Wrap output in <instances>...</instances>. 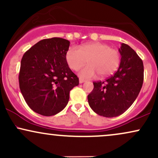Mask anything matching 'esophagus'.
Masks as SVG:
<instances>
[{
  "instance_id": "obj_1",
  "label": "esophagus",
  "mask_w": 158,
  "mask_h": 158,
  "mask_svg": "<svg viewBox=\"0 0 158 158\" xmlns=\"http://www.w3.org/2000/svg\"><path fill=\"white\" fill-rule=\"evenodd\" d=\"M85 79H81V78H80V79H79V83H80V84H82V83L85 82Z\"/></svg>"
}]
</instances>
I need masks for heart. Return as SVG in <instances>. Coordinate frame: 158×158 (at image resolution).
<instances>
[{"instance_id": "obj_1", "label": "heart", "mask_w": 158, "mask_h": 158, "mask_svg": "<svg viewBox=\"0 0 158 158\" xmlns=\"http://www.w3.org/2000/svg\"><path fill=\"white\" fill-rule=\"evenodd\" d=\"M65 59L69 68L73 70H77L87 61L88 65L79 70V75L89 79L97 73L106 77L115 72L120 63V55L118 50L110 48L109 45L97 42L82 44L79 49L71 47L66 52Z\"/></svg>"}]
</instances>
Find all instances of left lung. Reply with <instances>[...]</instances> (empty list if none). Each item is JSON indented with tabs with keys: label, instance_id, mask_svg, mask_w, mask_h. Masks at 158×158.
<instances>
[{
	"label": "left lung",
	"instance_id": "1",
	"mask_svg": "<svg viewBox=\"0 0 158 158\" xmlns=\"http://www.w3.org/2000/svg\"><path fill=\"white\" fill-rule=\"evenodd\" d=\"M120 64L117 71L104 81H94L88 96V104L95 113L106 117L121 115L133 104L143 82V63L128 44H121Z\"/></svg>",
	"mask_w": 158,
	"mask_h": 158
}]
</instances>
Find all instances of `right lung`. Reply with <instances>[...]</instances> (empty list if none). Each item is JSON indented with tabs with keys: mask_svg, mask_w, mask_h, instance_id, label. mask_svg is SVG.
I'll return each mask as SVG.
<instances>
[{
	"mask_svg": "<svg viewBox=\"0 0 158 158\" xmlns=\"http://www.w3.org/2000/svg\"><path fill=\"white\" fill-rule=\"evenodd\" d=\"M69 46L70 41L61 38L43 39L21 59L20 90L29 107L41 115H55L64 109L70 90L79 85L65 59Z\"/></svg>",
	"mask_w": 158,
	"mask_h": 158,
	"instance_id": "1",
	"label": "right lung"
}]
</instances>
